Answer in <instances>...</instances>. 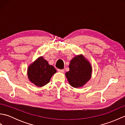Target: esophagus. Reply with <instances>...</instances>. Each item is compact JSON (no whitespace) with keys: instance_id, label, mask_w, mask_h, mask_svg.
<instances>
[{"instance_id":"obj_1","label":"esophagus","mask_w":125,"mask_h":125,"mask_svg":"<svg viewBox=\"0 0 125 125\" xmlns=\"http://www.w3.org/2000/svg\"><path fill=\"white\" fill-rule=\"evenodd\" d=\"M58 71L60 73H63L64 72V69H58Z\"/></svg>"}]
</instances>
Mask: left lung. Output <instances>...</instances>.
<instances>
[{"instance_id":"obj_1","label":"left lung","mask_w":125,"mask_h":125,"mask_svg":"<svg viewBox=\"0 0 125 125\" xmlns=\"http://www.w3.org/2000/svg\"><path fill=\"white\" fill-rule=\"evenodd\" d=\"M69 71L65 73L68 82L75 88L84 85L91 77L92 67L83 55L74 57L70 62Z\"/></svg>"}]
</instances>
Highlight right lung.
Masks as SVG:
<instances>
[{
    "label": "right lung",
    "instance_id": "add662e5",
    "mask_svg": "<svg viewBox=\"0 0 125 125\" xmlns=\"http://www.w3.org/2000/svg\"><path fill=\"white\" fill-rule=\"evenodd\" d=\"M56 73L52 65L41 56L29 65L27 75L29 80L36 86L42 87L49 82L52 76Z\"/></svg>",
    "mask_w": 125,
    "mask_h": 125
}]
</instances>
